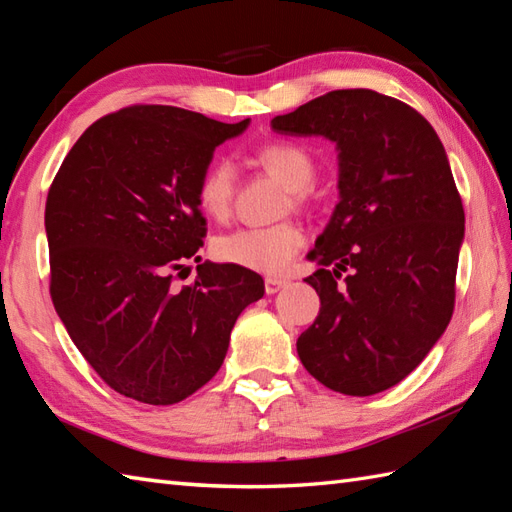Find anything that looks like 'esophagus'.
<instances>
[{"mask_svg": "<svg viewBox=\"0 0 512 512\" xmlns=\"http://www.w3.org/2000/svg\"><path fill=\"white\" fill-rule=\"evenodd\" d=\"M288 284L286 279H275V277H268L266 281H264V286H266V292L268 295H275V292H279L281 288H284Z\"/></svg>", "mask_w": 512, "mask_h": 512, "instance_id": "1", "label": "esophagus"}]
</instances>
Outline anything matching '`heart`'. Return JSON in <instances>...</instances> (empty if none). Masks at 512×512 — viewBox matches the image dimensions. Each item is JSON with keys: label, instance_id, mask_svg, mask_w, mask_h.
Masks as SVG:
<instances>
[{"label": "heart", "instance_id": "b5f03b06", "mask_svg": "<svg viewBox=\"0 0 512 512\" xmlns=\"http://www.w3.org/2000/svg\"><path fill=\"white\" fill-rule=\"evenodd\" d=\"M257 162L277 176L292 191V200L303 198L314 180V160L306 147L288 140H275L255 154ZM235 193V171L224 160H215L204 169L198 182L200 209L224 220L231 213ZM306 244L301 226L281 222L273 226H244L215 237L213 255L224 264L255 270V273L279 275L292 264L301 246Z\"/></svg>", "mask_w": 512, "mask_h": 512}]
</instances>
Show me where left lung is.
<instances>
[{
    "mask_svg": "<svg viewBox=\"0 0 512 512\" xmlns=\"http://www.w3.org/2000/svg\"><path fill=\"white\" fill-rule=\"evenodd\" d=\"M270 125L339 147L341 200L310 253L321 310L297 341L301 363L339 394H378L422 363L453 317L464 209L447 154L422 114L363 88Z\"/></svg>",
    "mask_w": 512,
    "mask_h": 512,
    "instance_id": "left-lung-1",
    "label": "left lung"
}]
</instances>
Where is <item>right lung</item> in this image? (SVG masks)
<instances>
[{
	"instance_id": "add662e5",
	"label": "right lung",
	"mask_w": 512,
	"mask_h": 512,
	"mask_svg": "<svg viewBox=\"0 0 512 512\" xmlns=\"http://www.w3.org/2000/svg\"><path fill=\"white\" fill-rule=\"evenodd\" d=\"M248 125L171 105H132L85 129L46 200L50 297L85 361L118 394L173 405L217 374L239 314L264 279L198 264V182L213 151Z\"/></svg>"
}]
</instances>
